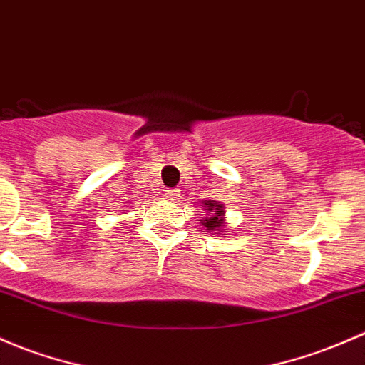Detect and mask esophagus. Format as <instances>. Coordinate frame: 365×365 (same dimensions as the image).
<instances>
[{
	"instance_id": "34e87169",
	"label": "esophagus",
	"mask_w": 365,
	"mask_h": 365,
	"mask_svg": "<svg viewBox=\"0 0 365 365\" xmlns=\"http://www.w3.org/2000/svg\"><path fill=\"white\" fill-rule=\"evenodd\" d=\"M178 194H180V190H176V189H168L166 190V197L168 199H176V197H178Z\"/></svg>"
}]
</instances>
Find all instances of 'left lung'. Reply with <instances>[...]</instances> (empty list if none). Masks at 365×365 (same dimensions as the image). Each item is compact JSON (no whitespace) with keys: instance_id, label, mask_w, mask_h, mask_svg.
<instances>
[{"instance_id":"8db88e82","label":"left lung","mask_w":365,"mask_h":365,"mask_svg":"<svg viewBox=\"0 0 365 365\" xmlns=\"http://www.w3.org/2000/svg\"><path fill=\"white\" fill-rule=\"evenodd\" d=\"M205 206L206 210H208V213L212 215L202 220V225L206 227V231H218V227L222 225V220H224V210H222V206L217 205L215 201H206Z\"/></svg>"}]
</instances>
